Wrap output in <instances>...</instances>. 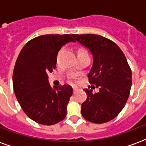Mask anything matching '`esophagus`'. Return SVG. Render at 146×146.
I'll use <instances>...</instances> for the list:
<instances>
[{
    "instance_id": "obj_1",
    "label": "esophagus",
    "mask_w": 146,
    "mask_h": 146,
    "mask_svg": "<svg viewBox=\"0 0 146 146\" xmlns=\"http://www.w3.org/2000/svg\"><path fill=\"white\" fill-rule=\"evenodd\" d=\"M78 91V88H76V87H73V93L75 94Z\"/></svg>"
}]
</instances>
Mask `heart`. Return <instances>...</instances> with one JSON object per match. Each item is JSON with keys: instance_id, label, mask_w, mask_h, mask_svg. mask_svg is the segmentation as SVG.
<instances>
[{"instance_id": "obj_1", "label": "heart", "mask_w": 146, "mask_h": 146, "mask_svg": "<svg viewBox=\"0 0 146 146\" xmlns=\"http://www.w3.org/2000/svg\"><path fill=\"white\" fill-rule=\"evenodd\" d=\"M82 52H86V51H84L83 50H80V51H79V53H82ZM79 53H78V54H79Z\"/></svg>"}]
</instances>
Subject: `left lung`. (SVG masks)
<instances>
[{
  "mask_svg": "<svg viewBox=\"0 0 146 146\" xmlns=\"http://www.w3.org/2000/svg\"><path fill=\"white\" fill-rule=\"evenodd\" d=\"M89 50L93 63L88 74L89 82L99 88L98 93L83 89L86 101L81 113L88 121L103 123L113 120L126 104L132 86V73L124 54L111 40L102 35H72Z\"/></svg>",
  "mask_w": 146,
  "mask_h": 146,
  "instance_id": "8db88e82",
  "label": "left lung"
}]
</instances>
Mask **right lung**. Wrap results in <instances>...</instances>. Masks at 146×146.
Returning <instances> with one entry per match:
<instances>
[{
  "label": "right lung",
  "mask_w": 146,
  "mask_h": 146,
  "mask_svg": "<svg viewBox=\"0 0 146 146\" xmlns=\"http://www.w3.org/2000/svg\"><path fill=\"white\" fill-rule=\"evenodd\" d=\"M70 42L74 40L68 34L35 38L23 48L15 64V96L26 115L40 124H55L66 115L73 88L68 85L52 88L48 73L56 68L60 49Z\"/></svg>",
  "instance_id": "1"
}]
</instances>
